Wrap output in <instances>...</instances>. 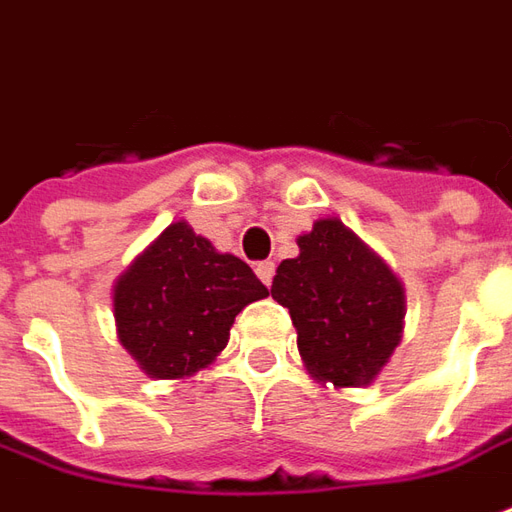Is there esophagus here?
<instances>
[{"label":"esophagus","instance_id":"obj_1","mask_svg":"<svg viewBox=\"0 0 512 512\" xmlns=\"http://www.w3.org/2000/svg\"><path fill=\"white\" fill-rule=\"evenodd\" d=\"M274 263H271V260H263V263H257L255 266V271H257V277H260V280L266 282V285H271V280H274Z\"/></svg>","mask_w":512,"mask_h":512}]
</instances>
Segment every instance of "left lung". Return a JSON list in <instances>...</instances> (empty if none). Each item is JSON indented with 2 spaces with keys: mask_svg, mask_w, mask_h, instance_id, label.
Here are the masks:
<instances>
[{
  "mask_svg": "<svg viewBox=\"0 0 512 512\" xmlns=\"http://www.w3.org/2000/svg\"><path fill=\"white\" fill-rule=\"evenodd\" d=\"M296 244L271 296L291 313L307 371L338 388L371 385L402 341V282L341 219H318Z\"/></svg>",
  "mask_w": 512,
  "mask_h": 512,
  "instance_id": "1",
  "label": "left lung"
}]
</instances>
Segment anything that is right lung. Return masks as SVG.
I'll return each mask as SVG.
<instances>
[{
    "mask_svg": "<svg viewBox=\"0 0 512 512\" xmlns=\"http://www.w3.org/2000/svg\"><path fill=\"white\" fill-rule=\"evenodd\" d=\"M266 296L241 257L174 221L116 280L113 316L121 346L149 377L182 380L210 366L235 316Z\"/></svg>",
    "mask_w": 512,
    "mask_h": 512,
    "instance_id": "add662e5",
    "label": "right lung"
}]
</instances>
